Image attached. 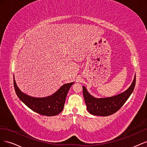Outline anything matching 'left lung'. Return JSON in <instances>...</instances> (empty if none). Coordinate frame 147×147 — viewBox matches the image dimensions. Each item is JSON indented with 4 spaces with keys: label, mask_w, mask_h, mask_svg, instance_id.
<instances>
[{
    "label": "left lung",
    "mask_w": 147,
    "mask_h": 147,
    "mask_svg": "<svg viewBox=\"0 0 147 147\" xmlns=\"http://www.w3.org/2000/svg\"><path fill=\"white\" fill-rule=\"evenodd\" d=\"M136 84V75L131 85L127 90L120 94L104 98H96L89 93L83 86V94L86 102L87 110L91 115L107 117L115 112L124 104L132 94Z\"/></svg>",
    "instance_id": "1"
}]
</instances>
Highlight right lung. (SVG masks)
Listing matches in <instances>:
<instances>
[{
	"label": "right lung",
	"mask_w": 147,
	"mask_h": 147,
	"mask_svg": "<svg viewBox=\"0 0 147 147\" xmlns=\"http://www.w3.org/2000/svg\"><path fill=\"white\" fill-rule=\"evenodd\" d=\"M14 88L18 97L34 112L47 117L55 116L63 110L66 96L74 82L62 86L51 96L45 97H34L24 94L17 86L14 78Z\"/></svg>",
	"instance_id": "right-lung-1"
}]
</instances>
